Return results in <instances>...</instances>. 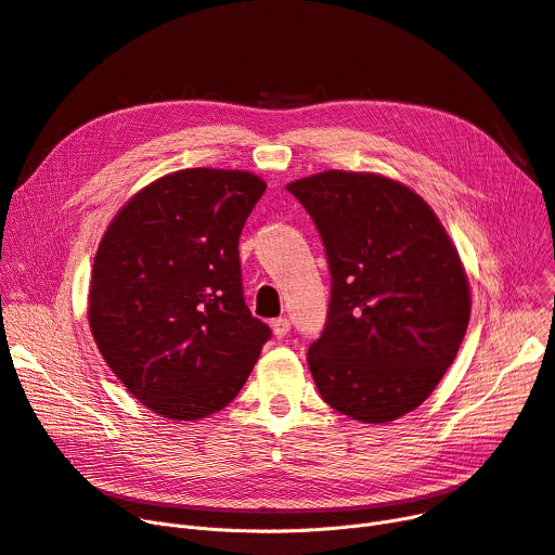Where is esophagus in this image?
Here are the masks:
<instances>
[{"instance_id": "esophagus-1", "label": "esophagus", "mask_w": 555, "mask_h": 555, "mask_svg": "<svg viewBox=\"0 0 555 555\" xmlns=\"http://www.w3.org/2000/svg\"><path fill=\"white\" fill-rule=\"evenodd\" d=\"M271 327H273L275 338H284L291 332V322H288V318H275L271 322Z\"/></svg>"}]
</instances>
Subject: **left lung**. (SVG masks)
Segmentation results:
<instances>
[{
    "instance_id": "1",
    "label": "left lung",
    "mask_w": 555,
    "mask_h": 555,
    "mask_svg": "<svg viewBox=\"0 0 555 555\" xmlns=\"http://www.w3.org/2000/svg\"><path fill=\"white\" fill-rule=\"evenodd\" d=\"M286 190L315 223L332 275L327 322L309 347L318 392L363 423L430 397L466 336L470 291L430 206L378 175L330 170Z\"/></svg>"
}]
</instances>
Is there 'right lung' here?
<instances>
[{
    "instance_id": "right-lung-1",
    "label": "right lung",
    "mask_w": 555,
    "mask_h": 555,
    "mask_svg": "<svg viewBox=\"0 0 555 555\" xmlns=\"http://www.w3.org/2000/svg\"><path fill=\"white\" fill-rule=\"evenodd\" d=\"M267 183L192 168L129 202L98 246L89 288L93 340L152 412L194 421L231 403L271 327L244 300L240 235Z\"/></svg>"
}]
</instances>
